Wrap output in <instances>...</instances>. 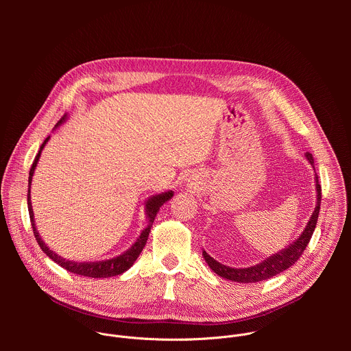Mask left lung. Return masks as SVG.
<instances>
[{"mask_svg": "<svg viewBox=\"0 0 351 351\" xmlns=\"http://www.w3.org/2000/svg\"><path fill=\"white\" fill-rule=\"evenodd\" d=\"M307 160L310 161V164L314 168V158L310 153L306 154ZM315 187H317V206L315 210L306 226V229L303 230V233L298 236V239L295 241H293L290 245H287L285 250H280L276 254L268 257L267 260H264L263 263L254 265V267H248V268H230L226 265H222L221 263L215 261L213 257H210L206 252H203V257L207 261L208 267L218 274L221 278L233 280V282H239V283H252V282H261V280H267L283 271H286L287 268H290L293 264H295V261L302 257V254L304 253L306 247L310 243V239L314 233V229L317 226V221H318V215H319V208H321V184L318 182V176L315 175Z\"/></svg>", "mask_w": 351, "mask_h": 351, "instance_id": "1", "label": "left lung"}]
</instances>
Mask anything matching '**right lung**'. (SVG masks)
<instances>
[{
	"mask_svg": "<svg viewBox=\"0 0 351 351\" xmlns=\"http://www.w3.org/2000/svg\"><path fill=\"white\" fill-rule=\"evenodd\" d=\"M66 119V115H64L61 118V121L56 125L58 126L60 123H62ZM49 140V137H47L43 144L40 145V152L36 156L33 164H32V168H30V172H29V190H27V208H29V215H30V222H32V228H33V233H34V237L40 245V248L44 252V254H47L49 258H51L53 261H56L58 265H61L62 268H65L66 271L72 272V274H76V275H82V276H88V278H111V276H117V275H121L123 274L125 271H128L133 264L134 261L137 260V257L140 256V253L143 252V248L147 243V239H148V234H149V230H152V226H153V222L157 217V213L160 211V207L164 206V203H167L168 199L172 198L173 195V191L169 190V191H165V193H161V194H157V195H153L152 198H148L145 202V215H147V221H148V225L145 226V229L140 233L138 239L134 241V244L126 250V252L118 257H114V258H110V260H103V261H94V263H76V261H69V260H65L62 258L61 256H58L57 253H54L53 250H49L45 243L41 240L37 229H36V223H34V215H33V210H32V202H30V184H32V178H33V173H34V169H36V165L40 160V156H41V149L44 148V145L47 144V141Z\"/></svg>",
	"mask_w": 351,
	"mask_h": 351,
	"instance_id": "add662e5",
	"label": "right lung"
}]
</instances>
